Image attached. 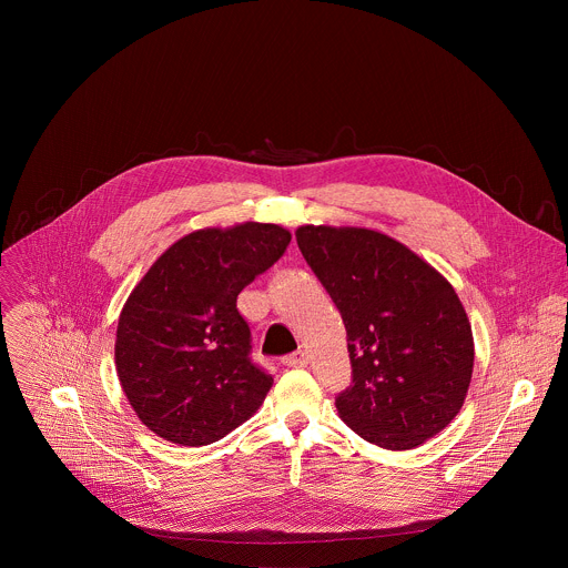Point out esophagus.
Wrapping results in <instances>:
<instances>
[{
  "label": "esophagus",
  "instance_id": "1",
  "mask_svg": "<svg viewBox=\"0 0 568 568\" xmlns=\"http://www.w3.org/2000/svg\"><path fill=\"white\" fill-rule=\"evenodd\" d=\"M283 364H285L287 368H303V366H307V355H305L303 351L290 353V355L283 357Z\"/></svg>",
  "mask_w": 568,
  "mask_h": 568
}]
</instances>
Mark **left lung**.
I'll return each instance as SVG.
<instances>
[{"label": "left lung", "instance_id": "left-lung-1", "mask_svg": "<svg viewBox=\"0 0 568 568\" xmlns=\"http://www.w3.org/2000/svg\"><path fill=\"white\" fill-rule=\"evenodd\" d=\"M296 242L346 326L353 379L335 399L342 420L384 449L440 434L474 368L471 326L454 287L379 231L307 224Z\"/></svg>", "mask_w": 568, "mask_h": 568}]
</instances>
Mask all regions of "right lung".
Returning <instances> with one entry per match:
<instances>
[{"label": "right lung", "mask_w": 568, "mask_h": 568, "mask_svg": "<svg viewBox=\"0 0 568 568\" xmlns=\"http://www.w3.org/2000/svg\"><path fill=\"white\" fill-rule=\"evenodd\" d=\"M290 240V231L263 222L193 231L132 290L114 357L132 409L150 432L202 447L261 407L274 379L252 359V331L235 301Z\"/></svg>", "instance_id": "right-lung-1"}]
</instances>
